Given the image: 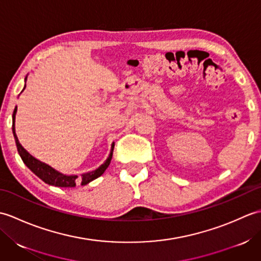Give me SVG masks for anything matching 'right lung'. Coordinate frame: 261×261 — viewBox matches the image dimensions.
Returning a JSON list of instances; mask_svg holds the SVG:
<instances>
[{"mask_svg": "<svg viewBox=\"0 0 261 261\" xmlns=\"http://www.w3.org/2000/svg\"><path fill=\"white\" fill-rule=\"evenodd\" d=\"M25 81H27V77H25ZM24 88H25V85H24ZM15 114H16V107L13 111V115H12V131H13L14 140L16 143V148H18V152L20 154L22 162L25 164L27 167L29 168L33 174H36L39 178L42 179L46 182V184L57 186V187H75L77 182H79V179H77V177L79 176L64 175L62 173H59V171L55 170L49 165L40 162V160L36 159L35 157H32L31 154L21 146V143L18 140V137H16V135H15V124H14L15 123ZM113 149H114V143H112V147H111V152L109 154L108 159L105 160V163L99 166L97 169L90 171V173L82 174V178L80 179L82 185H86L90 181L96 179L97 177L101 176L104 171L107 170V168L109 167V165L111 163V159H112Z\"/></svg>", "mask_w": 261, "mask_h": 261, "instance_id": "right-lung-1", "label": "right lung"}]
</instances>
